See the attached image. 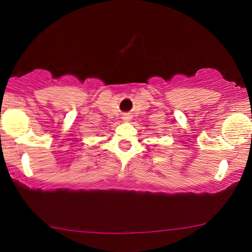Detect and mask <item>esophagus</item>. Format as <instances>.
<instances>
[{
  "label": "esophagus",
  "instance_id": "1",
  "mask_svg": "<svg viewBox=\"0 0 252 252\" xmlns=\"http://www.w3.org/2000/svg\"><path fill=\"white\" fill-rule=\"evenodd\" d=\"M123 119H124V120H126V122H128V120L130 119V116H129V115H124Z\"/></svg>",
  "mask_w": 252,
  "mask_h": 252
}]
</instances>
